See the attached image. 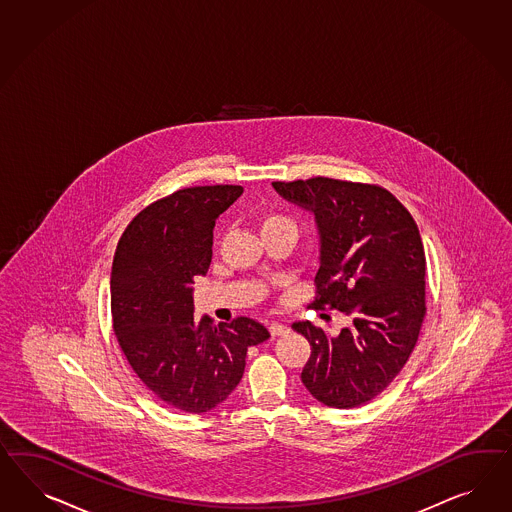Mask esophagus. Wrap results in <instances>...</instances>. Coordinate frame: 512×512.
Masks as SVG:
<instances>
[{
  "label": "esophagus",
  "mask_w": 512,
  "mask_h": 512,
  "mask_svg": "<svg viewBox=\"0 0 512 512\" xmlns=\"http://www.w3.org/2000/svg\"><path fill=\"white\" fill-rule=\"evenodd\" d=\"M269 333L273 336H286L290 333V329L286 325H282V323H271L269 325Z\"/></svg>",
  "instance_id": "34e87169"
}]
</instances>
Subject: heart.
<instances>
[{"label": "heart", "instance_id": "heart-1", "mask_svg": "<svg viewBox=\"0 0 512 512\" xmlns=\"http://www.w3.org/2000/svg\"><path fill=\"white\" fill-rule=\"evenodd\" d=\"M280 222H290V220L282 219V217H267L263 220V228L271 226V224H280Z\"/></svg>", "mask_w": 512, "mask_h": 512}]
</instances>
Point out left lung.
I'll return each instance as SVG.
<instances>
[{
  "label": "left lung",
  "mask_w": 512,
  "mask_h": 512,
  "mask_svg": "<svg viewBox=\"0 0 512 512\" xmlns=\"http://www.w3.org/2000/svg\"><path fill=\"white\" fill-rule=\"evenodd\" d=\"M273 189L314 215V307L351 320L336 336L312 322L293 323L312 346L301 381L329 408H359L395 380L421 331L426 260L419 228L389 190L374 185L312 177L275 181Z\"/></svg>",
  "instance_id": "8db88e82"
}]
</instances>
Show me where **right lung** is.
<instances>
[{"instance_id": "add662e5", "label": "right lung", "mask_w": 512, "mask_h": 512, "mask_svg": "<svg viewBox=\"0 0 512 512\" xmlns=\"http://www.w3.org/2000/svg\"><path fill=\"white\" fill-rule=\"evenodd\" d=\"M243 194L239 185L177 190L146 207L117 243L110 275L117 342L136 376L164 404L204 413L222 404L245 372L262 323L194 318V280L213 256L215 220Z\"/></svg>"}]
</instances>
